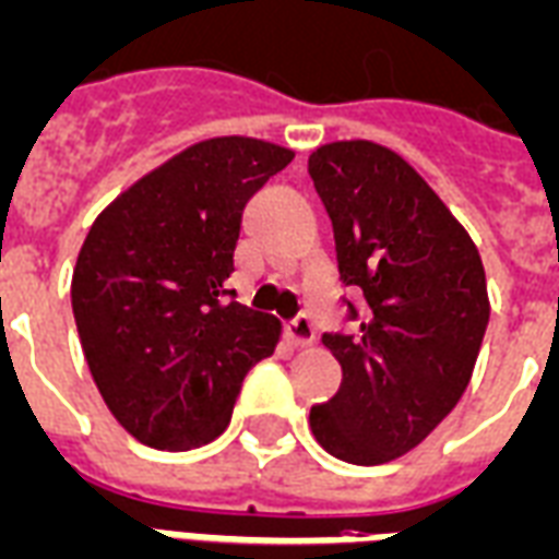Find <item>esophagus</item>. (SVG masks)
Returning <instances> with one entry per match:
<instances>
[{
  "mask_svg": "<svg viewBox=\"0 0 559 559\" xmlns=\"http://www.w3.org/2000/svg\"><path fill=\"white\" fill-rule=\"evenodd\" d=\"M285 335H288V338H292V344H297V347L312 344L314 342L312 318H309V314H297L295 321H288V324H285Z\"/></svg>",
  "mask_w": 559,
  "mask_h": 559,
  "instance_id": "esophagus-1",
  "label": "esophagus"
}]
</instances>
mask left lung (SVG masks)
I'll use <instances>...</instances> for the list:
<instances>
[{
  "instance_id": "obj_1",
  "label": "left lung",
  "mask_w": 559,
  "mask_h": 559,
  "mask_svg": "<svg viewBox=\"0 0 559 559\" xmlns=\"http://www.w3.org/2000/svg\"><path fill=\"white\" fill-rule=\"evenodd\" d=\"M309 176L333 221L342 283L368 300L354 335H324L342 385L312 406L309 427L344 463H392L433 433L472 380L489 324L484 262L451 209L389 146H318Z\"/></svg>"
}]
</instances>
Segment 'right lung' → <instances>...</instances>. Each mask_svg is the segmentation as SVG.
Instances as JSON below:
<instances>
[{"instance_id": "1", "label": "right lung", "mask_w": 559, "mask_h": 559, "mask_svg": "<svg viewBox=\"0 0 559 559\" xmlns=\"http://www.w3.org/2000/svg\"><path fill=\"white\" fill-rule=\"evenodd\" d=\"M295 158L224 135L141 176L91 226L73 267V314L94 383L126 433L191 451L224 433L247 371L283 324L224 283L247 200Z\"/></svg>"}]
</instances>
